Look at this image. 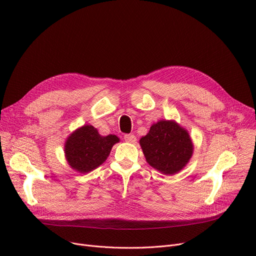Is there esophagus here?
I'll use <instances>...</instances> for the list:
<instances>
[{"label": "esophagus", "instance_id": "esophagus-1", "mask_svg": "<svg viewBox=\"0 0 256 256\" xmlns=\"http://www.w3.org/2000/svg\"><path fill=\"white\" fill-rule=\"evenodd\" d=\"M124 140L128 143H135L136 142V137L132 135V134H126L124 135Z\"/></svg>", "mask_w": 256, "mask_h": 256}]
</instances>
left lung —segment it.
Returning a JSON list of instances; mask_svg holds the SVG:
<instances>
[{"label":"left lung","instance_id":"8db88e82","mask_svg":"<svg viewBox=\"0 0 256 256\" xmlns=\"http://www.w3.org/2000/svg\"><path fill=\"white\" fill-rule=\"evenodd\" d=\"M146 162L165 176L182 170L193 156L189 132L174 120H160L140 139Z\"/></svg>","mask_w":256,"mask_h":256}]
</instances>
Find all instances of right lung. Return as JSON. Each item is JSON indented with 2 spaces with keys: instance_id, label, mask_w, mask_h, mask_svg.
Listing matches in <instances>:
<instances>
[{
  "instance_id": "add662e5",
  "label": "right lung",
  "mask_w": 256,
  "mask_h": 256,
  "mask_svg": "<svg viewBox=\"0 0 256 256\" xmlns=\"http://www.w3.org/2000/svg\"><path fill=\"white\" fill-rule=\"evenodd\" d=\"M118 142L116 135L102 136L96 128L85 124L67 137L64 144L65 158L74 171L88 173L106 162L113 145Z\"/></svg>"
}]
</instances>
